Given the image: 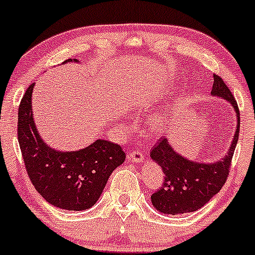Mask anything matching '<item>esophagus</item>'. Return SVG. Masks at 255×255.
I'll use <instances>...</instances> for the list:
<instances>
[{
    "label": "esophagus",
    "instance_id": "34e87169",
    "mask_svg": "<svg viewBox=\"0 0 255 255\" xmlns=\"http://www.w3.org/2000/svg\"><path fill=\"white\" fill-rule=\"evenodd\" d=\"M128 158H130L133 163H137V164L143 163V160H144V155L142 154L139 150H133V152L128 153Z\"/></svg>",
    "mask_w": 255,
    "mask_h": 255
}]
</instances>
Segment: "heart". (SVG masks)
Instances as JSON below:
<instances>
[{"label": "heart", "instance_id": "heart-1", "mask_svg": "<svg viewBox=\"0 0 255 255\" xmlns=\"http://www.w3.org/2000/svg\"><path fill=\"white\" fill-rule=\"evenodd\" d=\"M165 122H166L165 116H164V114H158V116L155 117V119H154V127L159 128L163 127L164 124H165Z\"/></svg>", "mask_w": 255, "mask_h": 255}]
</instances>
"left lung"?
Instances as JSON below:
<instances>
[{"mask_svg": "<svg viewBox=\"0 0 255 255\" xmlns=\"http://www.w3.org/2000/svg\"><path fill=\"white\" fill-rule=\"evenodd\" d=\"M214 76L212 95L227 101L235 109L237 128L229 150L213 163L191 160L177 153L170 142L163 138L150 152V158L163 169V186L150 196L153 207L163 214H185L201 209L215 196L229 176L232 155L240 133V111L236 100L219 75Z\"/></svg>", "mask_w": 255, "mask_h": 255, "instance_id": "left-lung-1", "label": "left lung"}]
</instances>
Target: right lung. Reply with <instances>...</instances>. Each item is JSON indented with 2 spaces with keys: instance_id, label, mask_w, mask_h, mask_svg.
<instances>
[{
  "instance_id": "add662e5",
  "label": "right lung",
  "mask_w": 255,
  "mask_h": 255,
  "mask_svg": "<svg viewBox=\"0 0 255 255\" xmlns=\"http://www.w3.org/2000/svg\"><path fill=\"white\" fill-rule=\"evenodd\" d=\"M79 63L68 59L64 63ZM31 84L18 111V141L25 169L42 198L65 210H86L96 204L109 176L125 160L122 147L98 138L79 150L54 149L41 138L32 116Z\"/></svg>"
}]
</instances>
